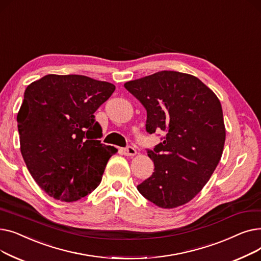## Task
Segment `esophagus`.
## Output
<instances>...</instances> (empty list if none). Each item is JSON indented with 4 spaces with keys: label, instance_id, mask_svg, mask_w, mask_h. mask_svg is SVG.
<instances>
[{
    "label": "esophagus",
    "instance_id": "34e87169",
    "mask_svg": "<svg viewBox=\"0 0 261 261\" xmlns=\"http://www.w3.org/2000/svg\"><path fill=\"white\" fill-rule=\"evenodd\" d=\"M122 152L125 153L126 155H134V154H136V150L132 147V146H127L126 148H123L122 149Z\"/></svg>",
    "mask_w": 261,
    "mask_h": 261
}]
</instances>
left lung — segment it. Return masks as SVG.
<instances>
[{"label": "left lung", "mask_w": 261, "mask_h": 261, "mask_svg": "<svg viewBox=\"0 0 261 261\" xmlns=\"http://www.w3.org/2000/svg\"><path fill=\"white\" fill-rule=\"evenodd\" d=\"M125 88L146 109V131H163L162 142L147 149L153 173L138 190L159 207L187 203L208 182L223 152L220 101L197 77L173 71L126 82Z\"/></svg>", "instance_id": "left-lung-1"}]
</instances>
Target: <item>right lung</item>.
<instances>
[{
	"label": "right lung",
	"instance_id": "right-lung-1",
	"mask_svg": "<svg viewBox=\"0 0 261 261\" xmlns=\"http://www.w3.org/2000/svg\"><path fill=\"white\" fill-rule=\"evenodd\" d=\"M115 86L84 75H46L26 88L17 116L21 153L34 180L54 199L77 201L101 182L117 150L101 144L95 111Z\"/></svg>",
	"mask_w": 261,
	"mask_h": 261
}]
</instances>
